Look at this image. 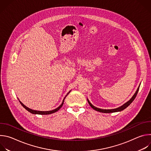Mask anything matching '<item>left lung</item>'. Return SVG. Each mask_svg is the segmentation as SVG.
Masks as SVG:
<instances>
[{
  "instance_id": "1",
  "label": "left lung",
  "mask_w": 151,
  "mask_h": 151,
  "mask_svg": "<svg viewBox=\"0 0 151 151\" xmlns=\"http://www.w3.org/2000/svg\"><path fill=\"white\" fill-rule=\"evenodd\" d=\"M139 87H140V85L139 86V87L137 90V91H136V93H134V94L133 95V96L130 99V100H128L127 102H126L125 104H124L122 106L118 107V108H116V109H100V108H98V107H95L94 106H93L90 102V101L88 100V99H87V100H88V102L90 104V106L92 107V108L93 109H94L95 111H98V112H102V113H113V112H120V111H123L124 109H125L126 107H127L129 105H130L133 101V100L135 99L137 94V93L139 91Z\"/></svg>"
}]
</instances>
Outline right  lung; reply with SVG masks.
<instances>
[{"instance_id":"obj_1","label":"right lung","mask_w":151,"mask_h":151,"mask_svg":"<svg viewBox=\"0 0 151 151\" xmlns=\"http://www.w3.org/2000/svg\"><path fill=\"white\" fill-rule=\"evenodd\" d=\"M70 93V91L68 93V94L66 96V97L69 94V93ZM66 97L64 98V99H63V102H62V103L61 104V105H60L57 108H56V109H54V110H52V111H35V110H32V109H30V108H29V107H27V106H26L24 104H23V103H21L19 100V101L20 102V103H21V104L22 105L24 108L27 110V111H28L29 112H30V113H32V114H39V115H49V114H53V113H55V112H57L61 107H62V106H63V103H64V99H65V98H66Z\"/></svg>"}]
</instances>
